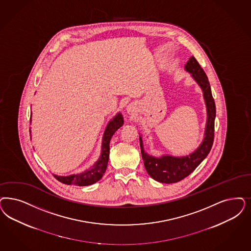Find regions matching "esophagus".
Instances as JSON below:
<instances>
[{"mask_svg":"<svg viewBox=\"0 0 251 251\" xmlns=\"http://www.w3.org/2000/svg\"><path fill=\"white\" fill-rule=\"evenodd\" d=\"M127 111L129 114H133V112L135 111V106L134 104H130L127 106Z\"/></svg>","mask_w":251,"mask_h":251,"instance_id":"esophagus-1","label":"esophagus"}]
</instances>
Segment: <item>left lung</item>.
I'll list each match as a JSON object with an SVG mask.
<instances>
[{
	"label": "left lung",
	"instance_id": "left-lung-1",
	"mask_svg": "<svg viewBox=\"0 0 251 251\" xmlns=\"http://www.w3.org/2000/svg\"><path fill=\"white\" fill-rule=\"evenodd\" d=\"M185 69L190 72L203 90L204 98L207 105V121L205 138L201 146L189 156L173 157L165 156L156 158L149 156L144 151L142 138L140 137L141 154L147 173L157 182L162 183H174L180 182L193 173L208 155L214 141V121L216 117V106L212 97L211 89L205 71L198 60L192 56L185 65Z\"/></svg>",
	"mask_w": 251,
	"mask_h": 251
}]
</instances>
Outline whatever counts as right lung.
I'll return each mask as SVG.
<instances>
[{
    "label": "right lung",
    "instance_id": "obj_1",
    "mask_svg": "<svg viewBox=\"0 0 251 251\" xmlns=\"http://www.w3.org/2000/svg\"><path fill=\"white\" fill-rule=\"evenodd\" d=\"M123 117L121 113L118 114L112 121H110L104 131V139H103V145H102V155L100 156L99 160L94 165V167L86 171L85 173L76 175H70L67 177H61L53 175V177L65 184L69 185H78V186H85L90 185L95 182L99 181L106 170L108 157H109V143L113 134L121 128L123 125Z\"/></svg>",
    "mask_w": 251,
    "mask_h": 251
}]
</instances>
